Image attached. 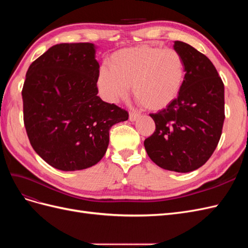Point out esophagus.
I'll list each match as a JSON object with an SVG mask.
<instances>
[{
    "label": "esophagus",
    "mask_w": 248,
    "mask_h": 248,
    "mask_svg": "<svg viewBox=\"0 0 248 248\" xmlns=\"http://www.w3.org/2000/svg\"><path fill=\"white\" fill-rule=\"evenodd\" d=\"M140 114H139V112H134V111H130L129 112V120H130L131 122L136 121V120L138 118H140Z\"/></svg>",
    "instance_id": "obj_1"
}]
</instances>
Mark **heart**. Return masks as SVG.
Instances as JSON below:
<instances>
[{
	"label": "heart",
	"instance_id": "obj_1",
	"mask_svg": "<svg viewBox=\"0 0 248 248\" xmlns=\"http://www.w3.org/2000/svg\"><path fill=\"white\" fill-rule=\"evenodd\" d=\"M102 66L97 88L102 98L117 103L133 88L136 99L148 109L160 110L174 102L183 88L186 66L180 52L171 48L140 46L119 49Z\"/></svg>",
	"mask_w": 248,
	"mask_h": 248
}]
</instances>
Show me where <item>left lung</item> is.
<instances>
[{
	"label": "left lung",
	"mask_w": 248,
	"mask_h": 248,
	"mask_svg": "<svg viewBox=\"0 0 248 248\" xmlns=\"http://www.w3.org/2000/svg\"><path fill=\"white\" fill-rule=\"evenodd\" d=\"M174 49L185 61L186 78L177 99L150 114L155 131L145 149L157 166L177 172L201 168L213 154L224 121V86L212 62L182 41Z\"/></svg>",
	"instance_id": "1"
}]
</instances>
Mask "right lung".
Returning a JSON list of instances; mask_svg holds the SVG:
<instances>
[{"label":"right lung","instance_id":"right-lung-1","mask_svg":"<svg viewBox=\"0 0 248 248\" xmlns=\"http://www.w3.org/2000/svg\"><path fill=\"white\" fill-rule=\"evenodd\" d=\"M98 72L89 42L57 44L29 67L21 91L26 131L52 168L79 170L99 162L110 127L128 119L127 110L97 96Z\"/></svg>","mask_w":248,"mask_h":248}]
</instances>
